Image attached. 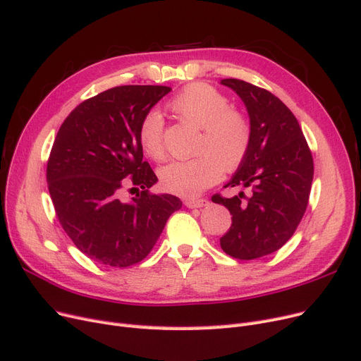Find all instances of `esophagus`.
I'll return each mask as SVG.
<instances>
[{
	"label": "esophagus",
	"instance_id": "esophagus-1",
	"mask_svg": "<svg viewBox=\"0 0 361 361\" xmlns=\"http://www.w3.org/2000/svg\"><path fill=\"white\" fill-rule=\"evenodd\" d=\"M207 204V200L204 199H188L185 200V206L190 207V209H197V207H203Z\"/></svg>",
	"mask_w": 361,
	"mask_h": 361
}]
</instances>
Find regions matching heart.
Masks as SVG:
<instances>
[{
  "label": "heart",
  "mask_w": 361,
  "mask_h": 361,
  "mask_svg": "<svg viewBox=\"0 0 361 361\" xmlns=\"http://www.w3.org/2000/svg\"><path fill=\"white\" fill-rule=\"evenodd\" d=\"M182 117L203 129L199 157L171 161L159 169L162 188L182 197H194L221 179L223 169L236 170L245 159L251 128L248 120L231 110L227 97L214 87L195 82L183 89L171 102ZM138 140L146 154L154 159L166 155L164 118L158 110H150L138 128Z\"/></svg>",
  "instance_id": "b5f03b06"
}]
</instances>
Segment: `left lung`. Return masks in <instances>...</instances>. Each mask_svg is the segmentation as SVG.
<instances>
[{
	"mask_svg": "<svg viewBox=\"0 0 361 361\" xmlns=\"http://www.w3.org/2000/svg\"><path fill=\"white\" fill-rule=\"evenodd\" d=\"M220 84L244 102L251 128L248 154L227 187H250L231 199L215 194L214 203L226 206L232 226L220 239L226 255L251 260L274 253L297 231L307 207L313 158L302 130L277 96L250 82L227 78Z\"/></svg>",
	"mask_w": 361,
	"mask_h": 361,
	"instance_id": "8db88e82",
	"label": "left lung"
}]
</instances>
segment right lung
I'll return each instance as SVG.
<instances>
[{
	"instance_id": "1",
	"label": "right lung",
	"mask_w": 361,
	"mask_h": 361,
	"mask_svg": "<svg viewBox=\"0 0 361 361\" xmlns=\"http://www.w3.org/2000/svg\"><path fill=\"white\" fill-rule=\"evenodd\" d=\"M170 92L114 87L80 104L59 129L47 169L51 199L64 232L97 264H138L182 207L176 195L149 192L158 178L138 140L141 120ZM126 184L142 188L130 202L119 200Z\"/></svg>"
}]
</instances>
